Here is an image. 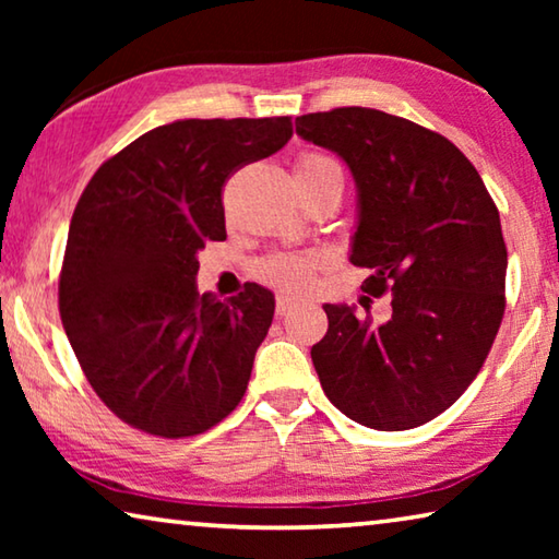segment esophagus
I'll list each match as a JSON object with an SVG mask.
<instances>
[{"label":"esophagus","mask_w":559,"mask_h":559,"mask_svg":"<svg viewBox=\"0 0 559 559\" xmlns=\"http://www.w3.org/2000/svg\"><path fill=\"white\" fill-rule=\"evenodd\" d=\"M298 302L300 300L296 296H288V293H278V296H276V313L278 316H286V313H290L293 308L298 306Z\"/></svg>","instance_id":"obj_1"}]
</instances>
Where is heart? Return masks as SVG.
Wrapping results in <instances>:
<instances>
[{
	"label": "heart",
	"mask_w": 559,
	"mask_h": 559,
	"mask_svg": "<svg viewBox=\"0 0 559 559\" xmlns=\"http://www.w3.org/2000/svg\"><path fill=\"white\" fill-rule=\"evenodd\" d=\"M325 165H335V163L323 155H306L298 159L296 173H300V169L325 167ZM318 266H320L318 257H296V253H281V257H273V259L261 263L259 276L266 283H273V286H281L288 290H302V288H308V283H310V278H313V271Z\"/></svg>",
	"instance_id": "heart-1"
}]
</instances>
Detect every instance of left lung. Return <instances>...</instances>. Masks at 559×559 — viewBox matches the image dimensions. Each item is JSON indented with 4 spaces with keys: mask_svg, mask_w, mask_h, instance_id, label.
I'll return each mask as SVG.
<instances>
[{
    "mask_svg": "<svg viewBox=\"0 0 559 559\" xmlns=\"http://www.w3.org/2000/svg\"><path fill=\"white\" fill-rule=\"evenodd\" d=\"M296 132L335 153L357 187L349 261L362 290L392 293L374 325L325 302L328 333L310 349L323 392L362 427H421L476 380L506 310L500 216L468 157L439 132L372 108L296 118Z\"/></svg>",
    "mask_w": 559,
    "mask_h": 559,
    "instance_id": "left-lung-1",
    "label": "left lung"
}]
</instances>
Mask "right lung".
Wrapping results in <instances>:
<instances>
[{"mask_svg":"<svg viewBox=\"0 0 559 559\" xmlns=\"http://www.w3.org/2000/svg\"><path fill=\"white\" fill-rule=\"evenodd\" d=\"M293 135L290 118L175 120L98 167L75 204L61 323L112 414L165 439L212 429L241 402L276 300L246 283L197 290V253L224 241L222 187Z\"/></svg>","mask_w":559,"mask_h":559,"instance_id":"obj_1","label":"right lung"}]
</instances>
